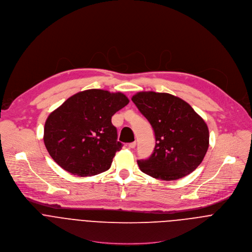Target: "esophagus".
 I'll use <instances>...</instances> for the list:
<instances>
[{
  "label": "esophagus",
  "instance_id": "1",
  "mask_svg": "<svg viewBox=\"0 0 252 252\" xmlns=\"http://www.w3.org/2000/svg\"><path fill=\"white\" fill-rule=\"evenodd\" d=\"M128 147H129V149H134L135 147H136V142L134 141V142H132V143H130L129 145H128Z\"/></svg>",
  "mask_w": 252,
  "mask_h": 252
}]
</instances>
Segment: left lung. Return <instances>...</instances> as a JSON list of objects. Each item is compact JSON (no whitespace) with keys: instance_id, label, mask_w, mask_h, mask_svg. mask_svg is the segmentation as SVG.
<instances>
[{"instance_id":"1","label":"left lung","mask_w":252,"mask_h":252,"mask_svg":"<svg viewBox=\"0 0 252 252\" xmlns=\"http://www.w3.org/2000/svg\"><path fill=\"white\" fill-rule=\"evenodd\" d=\"M132 101L152 125L156 146L140 169L158 179L176 180L194 171L209 148V130L203 118L183 99L165 93L140 92Z\"/></svg>"}]
</instances>
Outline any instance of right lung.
Listing matches in <instances>:
<instances>
[{
  "instance_id": "right-lung-1",
  "label": "right lung",
  "mask_w": 252,
  "mask_h": 252,
  "mask_svg": "<svg viewBox=\"0 0 252 252\" xmlns=\"http://www.w3.org/2000/svg\"><path fill=\"white\" fill-rule=\"evenodd\" d=\"M129 103L122 93L88 90L69 97L51 112L44 126V144L66 171L92 176L110 168L122 144L111 117Z\"/></svg>"
}]
</instances>
